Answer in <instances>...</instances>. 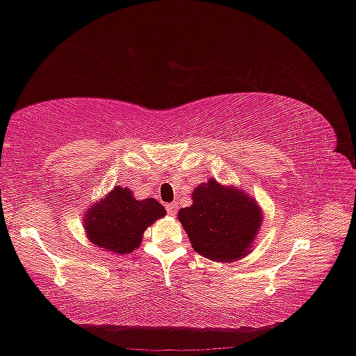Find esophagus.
<instances>
[{"instance_id": "esophagus-1", "label": "esophagus", "mask_w": 356, "mask_h": 356, "mask_svg": "<svg viewBox=\"0 0 356 356\" xmlns=\"http://www.w3.org/2000/svg\"><path fill=\"white\" fill-rule=\"evenodd\" d=\"M166 210H168V213H170L171 216H174V215H176V212H177V204L176 202L166 204Z\"/></svg>"}]
</instances>
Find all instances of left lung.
I'll use <instances>...</instances> for the list:
<instances>
[{"label": "left lung", "instance_id": "8db88e82", "mask_svg": "<svg viewBox=\"0 0 356 356\" xmlns=\"http://www.w3.org/2000/svg\"><path fill=\"white\" fill-rule=\"evenodd\" d=\"M191 197L193 204L179 210L177 220L197 254L215 262H236L250 254L264 221L254 197L215 179L197 185Z\"/></svg>", "mask_w": 356, "mask_h": 356}]
</instances>
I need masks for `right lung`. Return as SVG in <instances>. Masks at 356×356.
Here are the masks:
<instances>
[{"label":"right lung","instance_id":"1","mask_svg":"<svg viewBox=\"0 0 356 356\" xmlns=\"http://www.w3.org/2000/svg\"><path fill=\"white\" fill-rule=\"evenodd\" d=\"M165 215V207L154 197L135 200L130 188L116 185L84 210L83 227L97 248L130 254L141 245L144 231Z\"/></svg>","mask_w":356,"mask_h":356}]
</instances>
